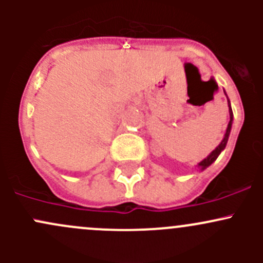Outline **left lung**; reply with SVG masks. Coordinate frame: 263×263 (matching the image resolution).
Wrapping results in <instances>:
<instances>
[{
    "label": "left lung",
    "instance_id": "obj_1",
    "mask_svg": "<svg viewBox=\"0 0 263 263\" xmlns=\"http://www.w3.org/2000/svg\"><path fill=\"white\" fill-rule=\"evenodd\" d=\"M228 104H229V113H230V121H229V124H228V128H227V132H225V136L224 139H222V141L220 142V145L217 146L213 153L210 154V155L208 156L206 159H203L202 161H201L200 164H198V166H201V169H206L209 165H211V164L214 163L215 160L217 159V156L220 155V153H221L222 150H224L225 146H227V142H228V139H229V134H230V129H232V122H233V110H232V107H230V102L229 99H228Z\"/></svg>",
    "mask_w": 263,
    "mask_h": 263
}]
</instances>
